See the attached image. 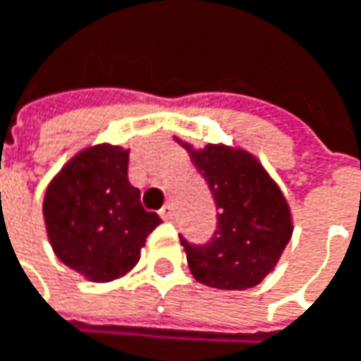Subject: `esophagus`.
Returning <instances> with one entry per match:
<instances>
[{
	"mask_svg": "<svg viewBox=\"0 0 361 361\" xmlns=\"http://www.w3.org/2000/svg\"><path fill=\"white\" fill-rule=\"evenodd\" d=\"M159 216H161V220H165V222H171V220H173V206H171V204L164 206V208L159 210Z\"/></svg>",
	"mask_w": 361,
	"mask_h": 361,
	"instance_id": "1",
	"label": "esophagus"
}]
</instances>
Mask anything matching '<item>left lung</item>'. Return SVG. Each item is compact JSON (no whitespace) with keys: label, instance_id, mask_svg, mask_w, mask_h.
Returning a JSON list of instances; mask_svg holds the SVG:
<instances>
[{"label":"left lung","instance_id":"8db88e82","mask_svg":"<svg viewBox=\"0 0 361 361\" xmlns=\"http://www.w3.org/2000/svg\"><path fill=\"white\" fill-rule=\"evenodd\" d=\"M206 178L218 228L204 246L181 238L188 267L212 289L243 290L271 274L293 236L289 202L264 165L238 145L192 143L173 135Z\"/></svg>","mask_w":361,"mask_h":361}]
</instances>
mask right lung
<instances>
[{"mask_svg": "<svg viewBox=\"0 0 361 361\" xmlns=\"http://www.w3.org/2000/svg\"><path fill=\"white\" fill-rule=\"evenodd\" d=\"M129 149L97 143L76 151L44 194V224L60 262L90 283L129 274L161 218L129 183Z\"/></svg>", "mask_w": 361, "mask_h": 361, "instance_id": "right-lung-1", "label": "right lung"}]
</instances>
